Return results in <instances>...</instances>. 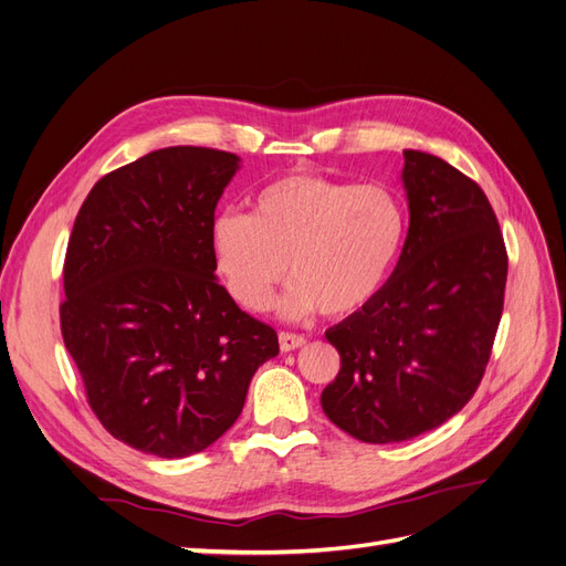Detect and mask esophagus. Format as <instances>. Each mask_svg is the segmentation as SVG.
I'll list each match as a JSON object with an SVG mask.
<instances>
[{"mask_svg":"<svg viewBox=\"0 0 566 566\" xmlns=\"http://www.w3.org/2000/svg\"><path fill=\"white\" fill-rule=\"evenodd\" d=\"M304 335H295V333H279V345H281V352H293V349H300L304 345Z\"/></svg>","mask_w":566,"mask_h":566,"instance_id":"obj_1","label":"esophagus"}]
</instances>
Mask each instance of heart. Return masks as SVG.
I'll list each match as a JSON object with an SVG mask.
<instances>
[{"instance_id":"obj_1","label":"heart","mask_w":566,"mask_h":566,"mask_svg":"<svg viewBox=\"0 0 566 566\" xmlns=\"http://www.w3.org/2000/svg\"><path fill=\"white\" fill-rule=\"evenodd\" d=\"M403 235L406 212L389 188L293 172L254 196L252 214H217L210 245L217 273L245 310H266L290 264L295 283L281 314L342 318L380 293Z\"/></svg>"}]
</instances>
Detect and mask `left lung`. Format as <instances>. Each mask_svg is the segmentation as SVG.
Listing matches in <instances>:
<instances>
[{
  "label": "left lung",
  "instance_id": "1",
  "mask_svg": "<svg viewBox=\"0 0 566 566\" xmlns=\"http://www.w3.org/2000/svg\"><path fill=\"white\" fill-rule=\"evenodd\" d=\"M410 224L382 290L325 331L339 352L323 413L358 441L413 439L465 406L491 356L507 279L499 219L470 177L403 150Z\"/></svg>",
  "mask_w": 566,
  "mask_h": 566
}]
</instances>
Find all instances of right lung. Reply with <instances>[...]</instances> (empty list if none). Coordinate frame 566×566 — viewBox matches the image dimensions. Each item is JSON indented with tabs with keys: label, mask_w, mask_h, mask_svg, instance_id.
Listing matches in <instances>:
<instances>
[{
	"label": "right lung",
	"mask_w": 566,
	"mask_h": 566,
	"mask_svg": "<svg viewBox=\"0 0 566 566\" xmlns=\"http://www.w3.org/2000/svg\"><path fill=\"white\" fill-rule=\"evenodd\" d=\"M241 158L169 146L98 179L63 264L61 333L106 430L158 458L208 449L279 354L214 276V208Z\"/></svg>",
	"instance_id": "right-lung-1"
}]
</instances>
